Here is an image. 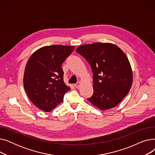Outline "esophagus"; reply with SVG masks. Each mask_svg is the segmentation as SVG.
Here are the masks:
<instances>
[{
    "mask_svg": "<svg viewBox=\"0 0 155 155\" xmlns=\"http://www.w3.org/2000/svg\"><path fill=\"white\" fill-rule=\"evenodd\" d=\"M81 85V83L80 82H77V84H75V87L77 88H78Z\"/></svg>",
    "mask_w": 155,
    "mask_h": 155,
    "instance_id": "34e87169",
    "label": "esophagus"
}]
</instances>
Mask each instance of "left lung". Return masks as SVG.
Returning a JSON list of instances; mask_svg holds the SVG:
<instances>
[{
  "label": "left lung",
  "instance_id": "8db88e82",
  "mask_svg": "<svg viewBox=\"0 0 155 155\" xmlns=\"http://www.w3.org/2000/svg\"><path fill=\"white\" fill-rule=\"evenodd\" d=\"M76 51L90 64L94 74V94L88 101L101 110L117 106L133 84V71L126 54L112 43L97 42L81 45Z\"/></svg>",
  "mask_w": 155,
  "mask_h": 155
}]
</instances>
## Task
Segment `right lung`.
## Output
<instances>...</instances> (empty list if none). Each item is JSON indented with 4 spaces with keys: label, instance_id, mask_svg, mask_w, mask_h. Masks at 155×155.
<instances>
[{
    "label": "right lung",
    "instance_id": "obj_1",
    "mask_svg": "<svg viewBox=\"0 0 155 155\" xmlns=\"http://www.w3.org/2000/svg\"><path fill=\"white\" fill-rule=\"evenodd\" d=\"M75 46H43L31 54L24 70L23 84L30 101L39 109L50 112L63 101L70 87L64 84L61 65Z\"/></svg>",
    "mask_w": 155,
    "mask_h": 155
}]
</instances>
